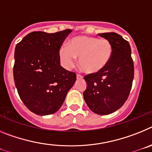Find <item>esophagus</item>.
<instances>
[{
	"instance_id": "1",
	"label": "esophagus",
	"mask_w": 152,
	"mask_h": 152,
	"mask_svg": "<svg viewBox=\"0 0 152 152\" xmlns=\"http://www.w3.org/2000/svg\"><path fill=\"white\" fill-rule=\"evenodd\" d=\"M76 78H77L78 80H82V79L83 78V76H82V75H80V74H77V75H76Z\"/></svg>"
}]
</instances>
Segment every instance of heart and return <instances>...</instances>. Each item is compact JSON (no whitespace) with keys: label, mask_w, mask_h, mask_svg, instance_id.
I'll list each match as a JSON object with an SVG mask.
<instances>
[{"label":"heart","mask_w":152,"mask_h":152,"mask_svg":"<svg viewBox=\"0 0 152 152\" xmlns=\"http://www.w3.org/2000/svg\"><path fill=\"white\" fill-rule=\"evenodd\" d=\"M113 53V43L107 39L91 36H78L60 47L59 56L66 69L72 68L79 58L80 69L87 74H98L109 65Z\"/></svg>","instance_id":"obj_1"}]
</instances>
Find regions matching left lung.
Masks as SVG:
<instances>
[{"label": "left lung", "instance_id": "1", "mask_svg": "<svg viewBox=\"0 0 152 152\" xmlns=\"http://www.w3.org/2000/svg\"><path fill=\"white\" fill-rule=\"evenodd\" d=\"M113 46L112 59L98 74L86 75L87 88L83 97L88 107L98 115H109L127 100L134 79V63L129 42L114 32L99 34Z\"/></svg>", "mask_w": 152, "mask_h": 152}]
</instances>
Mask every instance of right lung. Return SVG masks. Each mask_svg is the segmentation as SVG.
Segmentation results:
<instances>
[{
	"mask_svg": "<svg viewBox=\"0 0 152 152\" xmlns=\"http://www.w3.org/2000/svg\"><path fill=\"white\" fill-rule=\"evenodd\" d=\"M69 29L53 34L34 31L17 44L14 80L26 107L39 115L57 112L76 80L60 66L59 51Z\"/></svg>",
	"mask_w": 152,
	"mask_h": 152,
	"instance_id": "1",
	"label": "right lung"
}]
</instances>
